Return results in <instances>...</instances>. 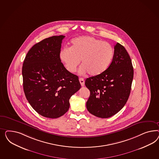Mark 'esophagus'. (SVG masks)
<instances>
[{"label":"esophagus","mask_w":159,"mask_h":159,"mask_svg":"<svg viewBox=\"0 0 159 159\" xmlns=\"http://www.w3.org/2000/svg\"><path fill=\"white\" fill-rule=\"evenodd\" d=\"M79 82L80 83V84L82 86H84V80L83 78H80L79 79Z\"/></svg>","instance_id":"obj_1"}]
</instances>
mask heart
<instances>
[{
    "label": "heart",
    "instance_id": "heart-1",
    "mask_svg": "<svg viewBox=\"0 0 159 159\" xmlns=\"http://www.w3.org/2000/svg\"><path fill=\"white\" fill-rule=\"evenodd\" d=\"M70 47H64L59 57L67 72L75 73L81 61L80 73L96 76L110 66L114 56L110 43L90 36L73 39Z\"/></svg>",
    "mask_w": 159,
    "mask_h": 159
}]
</instances>
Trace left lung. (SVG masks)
<instances>
[{
    "label": "left lung",
    "mask_w": 159,
    "mask_h": 159,
    "mask_svg": "<svg viewBox=\"0 0 159 159\" xmlns=\"http://www.w3.org/2000/svg\"><path fill=\"white\" fill-rule=\"evenodd\" d=\"M134 68L124 46L117 43L110 65L104 72L87 78L85 85L90 92L87 110L99 118L115 115L125 106L130 94Z\"/></svg>",
    "instance_id": "obj_1"
}]
</instances>
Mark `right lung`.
I'll return each instance as SVG.
<instances>
[{
	"label": "right lung",
	"mask_w": 159,
	"mask_h": 159,
	"mask_svg": "<svg viewBox=\"0 0 159 159\" xmlns=\"http://www.w3.org/2000/svg\"><path fill=\"white\" fill-rule=\"evenodd\" d=\"M64 35L52 36L35 44L24 59V94L35 111L57 118L69 108V99L80 89L78 76L69 72L59 59Z\"/></svg>",
	"instance_id": "add662e5"
}]
</instances>
